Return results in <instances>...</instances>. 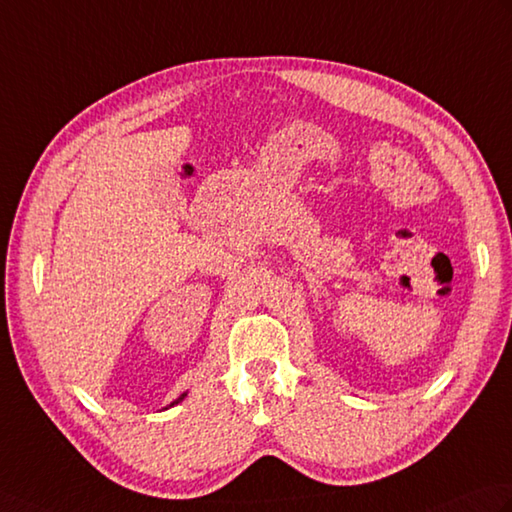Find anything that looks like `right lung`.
Listing matches in <instances>:
<instances>
[{
  "mask_svg": "<svg viewBox=\"0 0 512 512\" xmlns=\"http://www.w3.org/2000/svg\"><path fill=\"white\" fill-rule=\"evenodd\" d=\"M185 395H187V392H183V395H181V397H178L176 401H172V403H170V406H174V403H178V401H183V399H185Z\"/></svg>",
  "mask_w": 512,
  "mask_h": 512,
  "instance_id": "obj_1",
  "label": "right lung"
}]
</instances>
